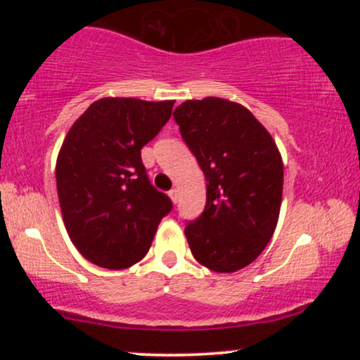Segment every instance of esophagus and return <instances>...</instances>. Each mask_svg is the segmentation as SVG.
<instances>
[{
    "label": "esophagus",
    "mask_w": 360,
    "mask_h": 360,
    "mask_svg": "<svg viewBox=\"0 0 360 360\" xmlns=\"http://www.w3.org/2000/svg\"><path fill=\"white\" fill-rule=\"evenodd\" d=\"M169 196H171V200L174 201V203H177V196H179V193H177V189H171V191H169Z\"/></svg>",
    "instance_id": "obj_1"
}]
</instances>
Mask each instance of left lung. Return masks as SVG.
Listing matches in <instances>:
<instances>
[{"mask_svg": "<svg viewBox=\"0 0 360 360\" xmlns=\"http://www.w3.org/2000/svg\"><path fill=\"white\" fill-rule=\"evenodd\" d=\"M174 120L206 177L203 213L184 229L189 249L214 272L242 269L266 249L278 225V147L249 110L221 98L184 101Z\"/></svg>", "mask_w": 360, "mask_h": 360, "instance_id": "8db88e82", "label": "left lung"}]
</instances>
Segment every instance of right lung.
<instances>
[{
	"label": "right lung",
	"instance_id": "right-lung-1",
	"mask_svg": "<svg viewBox=\"0 0 360 360\" xmlns=\"http://www.w3.org/2000/svg\"><path fill=\"white\" fill-rule=\"evenodd\" d=\"M174 101L103 98L69 130L57 157V194L65 229L82 257L125 269L146 257L172 201L157 191L143 146L171 118Z\"/></svg>",
	"mask_w": 360,
	"mask_h": 360
}]
</instances>
